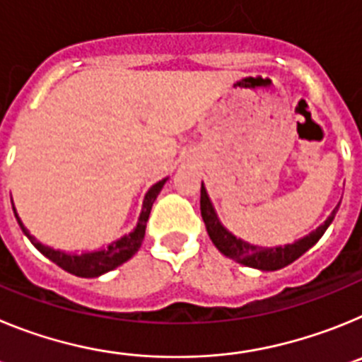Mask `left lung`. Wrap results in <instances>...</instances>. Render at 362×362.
Returning a JSON list of instances; mask_svg holds the SVG:
<instances>
[{
  "label": "left lung",
  "instance_id": "8db88e82",
  "mask_svg": "<svg viewBox=\"0 0 362 362\" xmlns=\"http://www.w3.org/2000/svg\"><path fill=\"white\" fill-rule=\"evenodd\" d=\"M337 210L339 204L335 206L334 212L328 216V219H326L321 226L312 230V232H310L308 235H305V238L293 241L292 245L257 246L243 241L241 238H235L230 230H226L225 226H223V223H221L219 217H217V212L216 209H214L212 201H210L209 192H206L204 185L201 183V216H203L206 232H209L210 239H212V243L216 245L217 250L223 255H226V257L238 261L239 264L257 268V270L263 272L281 270V268L288 267L290 263H293L296 259H299L305 252H308L310 248L322 238V233L326 232V228L332 225V221H334Z\"/></svg>",
  "mask_w": 362,
  "mask_h": 362
}]
</instances>
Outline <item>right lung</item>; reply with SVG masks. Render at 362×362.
<instances>
[{
  "label": "right lung",
  "mask_w": 362,
  "mask_h": 362,
  "mask_svg": "<svg viewBox=\"0 0 362 362\" xmlns=\"http://www.w3.org/2000/svg\"><path fill=\"white\" fill-rule=\"evenodd\" d=\"M168 181V177L161 179L156 185L148 188V192L145 194V199H143V209L139 214V219H137L136 228L130 233H124L123 238L116 239L114 243H110L105 248H99V250L92 252H81V254H69V252L63 250H54L50 246H45L43 243L37 241L27 228H25L23 221L19 219L18 212H16L14 204H12V210H14V216L18 219V225L21 226L23 233L30 239V243L36 246L37 250L49 257L52 263H56L57 267L63 268L69 274H74L78 277H99L107 274V272L114 270L119 264L127 263L134 254H136L139 248H141V243L145 239V230H146V221H148L150 210H152V204L156 201V197L159 196L163 185Z\"/></svg>",
  "instance_id": "add662e5"
}]
</instances>
